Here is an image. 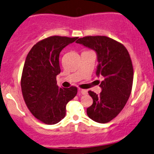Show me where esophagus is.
Returning <instances> with one entry per match:
<instances>
[{
	"instance_id": "34e87169",
	"label": "esophagus",
	"mask_w": 154,
	"mask_h": 154,
	"mask_svg": "<svg viewBox=\"0 0 154 154\" xmlns=\"http://www.w3.org/2000/svg\"><path fill=\"white\" fill-rule=\"evenodd\" d=\"M79 91H80L83 95L87 94V93H88L87 91H86V90H85V89H79Z\"/></svg>"
}]
</instances>
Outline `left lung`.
I'll list each match as a JSON object with an SVG mask.
<instances>
[{
	"mask_svg": "<svg viewBox=\"0 0 154 154\" xmlns=\"http://www.w3.org/2000/svg\"><path fill=\"white\" fill-rule=\"evenodd\" d=\"M76 43L97 52L99 65L96 74L102 76V92L89 91L93 104L87 108L92 120L106 123L118 115L131 95L133 81V68L129 52L121 43L105 36H87Z\"/></svg>",
	"mask_w": 154,
	"mask_h": 154,
	"instance_id": "left-lung-1",
	"label": "left lung"
}]
</instances>
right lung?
Returning a JSON list of instances; mask_svg holds the SVG:
<instances>
[{"mask_svg":"<svg viewBox=\"0 0 154 154\" xmlns=\"http://www.w3.org/2000/svg\"><path fill=\"white\" fill-rule=\"evenodd\" d=\"M78 37L52 36L38 42L29 52L21 79L27 107L47 125L57 123L66 116V106L77 94V88H60L56 76L60 73L59 56Z\"/></svg>","mask_w":154,"mask_h":154,"instance_id":"add662e5","label":"right lung"}]
</instances>
